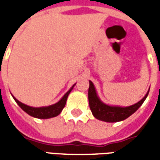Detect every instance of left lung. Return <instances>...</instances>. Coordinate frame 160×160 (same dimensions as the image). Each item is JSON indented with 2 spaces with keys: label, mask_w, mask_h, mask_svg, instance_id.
Here are the masks:
<instances>
[{
  "label": "left lung",
  "mask_w": 160,
  "mask_h": 160,
  "mask_svg": "<svg viewBox=\"0 0 160 160\" xmlns=\"http://www.w3.org/2000/svg\"><path fill=\"white\" fill-rule=\"evenodd\" d=\"M148 94H149V92L140 102L133 104L132 106L121 108L108 106V105L102 103L100 101V99L98 98L94 85L91 81H90V86L89 90H88L89 105L92 115L97 119L105 121V122H109V123L122 121V120L127 118L128 117H130L141 107V105L143 103Z\"/></svg>",
  "instance_id": "1"
}]
</instances>
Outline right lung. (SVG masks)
I'll return each instance as SVG.
<instances>
[{"label": "right lung", "mask_w": 160, "mask_h": 160, "mask_svg": "<svg viewBox=\"0 0 160 160\" xmlns=\"http://www.w3.org/2000/svg\"><path fill=\"white\" fill-rule=\"evenodd\" d=\"M74 85L72 86L71 88L64 96L63 98L57 102L56 104L52 105V106H49V107H42V108H33L29 107L28 105H25L23 104L22 102H18L16 98H14V100L18 104V106L21 108L22 109L27 112L28 115L34 117V118H42V119H46V118H54L56 116H58V114L62 111V109L64 108L65 105H66V102H67V99H68V96L70 93V92L73 89Z\"/></svg>", "instance_id": "1"}]
</instances>
